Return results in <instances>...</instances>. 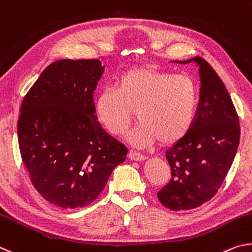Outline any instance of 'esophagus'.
Returning <instances> with one entry per match:
<instances>
[{"instance_id":"esophagus-1","label":"esophagus","mask_w":252,"mask_h":252,"mask_svg":"<svg viewBox=\"0 0 252 252\" xmlns=\"http://www.w3.org/2000/svg\"><path fill=\"white\" fill-rule=\"evenodd\" d=\"M128 158L130 160H136V161H142V160L146 159V157L142 155V154H139L137 152H134V151H129Z\"/></svg>"}]
</instances>
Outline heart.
Wrapping results in <instances>:
<instances>
[{"label": "heart", "mask_w": 252, "mask_h": 252, "mask_svg": "<svg viewBox=\"0 0 252 252\" xmlns=\"http://www.w3.org/2000/svg\"><path fill=\"white\" fill-rule=\"evenodd\" d=\"M198 86L189 75L174 74L151 66L124 72L98 93L95 116L113 136L128 129L137 112L139 124L128 135L129 143L145 147L160 139L178 142L190 130L198 107Z\"/></svg>", "instance_id": "1"}]
</instances>
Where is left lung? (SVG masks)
<instances>
[{"instance_id": "left-lung-1", "label": "left lung", "mask_w": 252, "mask_h": 252, "mask_svg": "<svg viewBox=\"0 0 252 252\" xmlns=\"http://www.w3.org/2000/svg\"><path fill=\"white\" fill-rule=\"evenodd\" d=\"M176 62H195L199 67V103L190 130L166 152L171 178L157 196L166 208L188 210L217 193L235 159L240 126L231 97L215 69L199 56Z\"/></svg>"}]
</instances>
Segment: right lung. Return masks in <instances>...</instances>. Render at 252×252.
<instances>
[{"instance_id":"right-lung-1","label":"right lung","mask_w":252,"mask_h":252,"mask_svg":"<svg viewBox=\"0 0 252 252\" xmlns=\"http://www.w3.org/2000/svg\"><path fill=\"white\" fill-rule=\"evenodd\" d=\"M98 60H61L43 70L25 95L17 122L19 146L35 189L62 208L94 201L127 148L101 128L94 91Z\"/></svg>"}]
</instances>
